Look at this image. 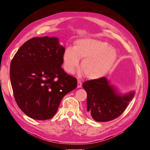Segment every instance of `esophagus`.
Returning a JSON list of instances; mask_svg holds the SVG:
<instances>
[{
	"instance_id": "1",
	"label": "esophagus",
	"mask_w": 150,
	"mask_h": 150,
	"mask_svg": "<svg viewBox=\"0 0 150 150\" xmlns=\"http://www.w3.org/2000/svg\"><path fill=\"white\" fill-rule=\"evenodd\" d=\"M82 83L81 81V80H79V79H78V81H77V88H81L82 87Z\"/></svg>"
}]
</instances>
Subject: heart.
Masks as SVG:
<instances>
[{"label": "heart", "instance_id": "obj_1", "mask_svg": "<svg viewBox=\"0 0 150 150\" xmlns=\"http://www.w3.org/2000/svg\"><path fill=\"white\" fill-rule=\"evenodd\" d=\"M103 41L93 39L76 40L74 47H67L64 51V68L73 73L79 66L80 59H83L81 69L90 79L103 77L110 71L117 59L116 50Z\"/></svg>", "mask_w": 150, "mask_h": 150}]
</instances>
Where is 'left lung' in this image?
I'll return each instance as SVG.
<instances>
[{
	"label": "left lung",
	"mask_w": 150,
	"mask_h": 150,
	"mask_svg": "<svg viewBox=\"0 0 150 150\" xmlns=\"http://www.w3.org/2000/svg\"><path fill=\"white\" fill-rule=\"evenodd\" d=\"M82 87L87 93V111L98 122H108L119 117L135 95L134 91L118 94L106 77L86 81Z\"/></svg>",
	"instance_id": "left-lung-1"
}]
</instances>
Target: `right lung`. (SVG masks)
I'll return each instance as SVG.
<instances>
[{
    "mask_svg": "<svg viewBox=\"0 0 150 150\" xmlns=\"http://www.w3.org/2000/svg\"><path fill=\"white\" fill-rule=\"evenodd\" d=\"M64 50L56 37H33L11 60L9 76L15 99L31 119L52 118L64 95L77 87V79L61 68Z\"/></svg>",
    "mask_w": 150,
    "mask_h": 150,
    "instance_id": "1",
    "label": "right lung"
}]
</instances>
